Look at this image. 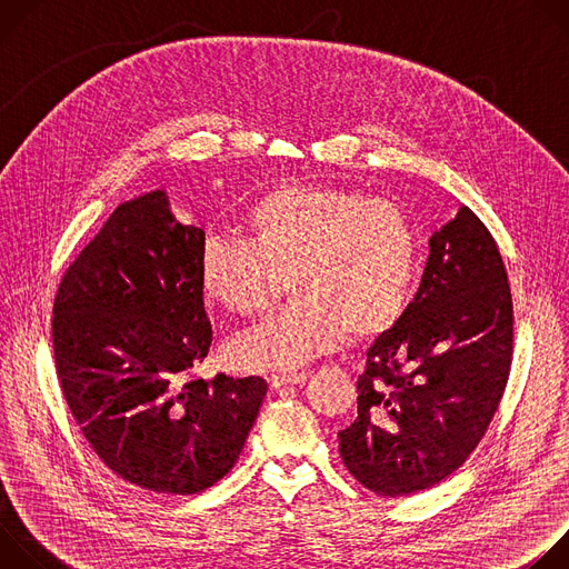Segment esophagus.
I'll list each match as a JSON object with an SVG mask.
<instances>
[{"instance_id": "obj_1", "label": "esophagus", "mask_w": 569, "mask_h": 569, "mask_svg": "<svg viewBox=\"0 0 569 569\" xmlns=\"http://www.w3.org/2000/svg\"><path fill=\"white\" fill-rule=\"evenodd\" d=\"M306 378H308V373L299 371V373H277V376H270L268 380H270V387L279 389L286 385H301V382H306Z\"/></svg>"}]
</instances>
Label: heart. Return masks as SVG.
I'll list each match as a JSON object with an SVG mask.
<instances>
[{
    "label": "heart",
    "mask_w": 569,
    "mask_h": 569,
    "mask_svg": "<svg viewBox=\"0 0 569 569\" xmlns=\"http://www.w3.org/2000/svg\"><path fill=\"white\" fill-rule=\"evenodd\" d=\"M248 242L209 238L202 295L236 315L266 310L290 277L292 299L238 333L229 360L248 371H288L347 338L391 329L419 274V238L398 202L353 189L283 184L242 216Z\"/></svg>",
    "instance_id": "1"
}]
</instances>
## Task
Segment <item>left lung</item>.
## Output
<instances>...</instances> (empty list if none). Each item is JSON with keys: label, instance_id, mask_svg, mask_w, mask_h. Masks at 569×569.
<instances>
[{"label": "left lung", "instance_id": "obj_1", "mask_svg": "<svg viewBox=\"0 0 569 569\" xmlns=\"http://www.w3.org/2000/svg\"><path fill=\"white\" fill-rule=\"evenodd\" d=\"M513 301L491 231L468 209L430 238L419 292L367 351L358 419L340 432L349 472L385 498L455 472L502 400Z\"/></svg>", "mask_w": 569, "mask_h": 569}]
</instances>
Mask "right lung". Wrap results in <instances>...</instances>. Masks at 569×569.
Wrapping results in <instances>:
<instances>
[{"mask_svg": "<svg viewBox=\"0 0 569 569\" xmlns=\"http://www.w3.org/2000/svg\"><path fill=\"white\" fill-rule=\"evenodd\" d=\"M204 231L164 191L119 204L53 301L56 371L69 410L130 483L193 496L236 463L268 382L193 373L211 347L198 261Z\"/></svg>", "mask_w": 569, "mask_h": 569, "instance_id": "right-lung-1", "label": "right lung"}]
</instances>
